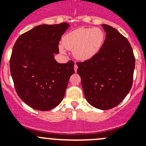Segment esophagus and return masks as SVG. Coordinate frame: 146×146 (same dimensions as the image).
Listing matches in <instances>:
<instances>
[{
    "label": "esophagus",
    "mask_w": 146,
    "mask_h": 146,
    "mask_svg": "<svg viewBox=\"0 0 146 146\" xmlns=\"http://www.w3.org/2000/svg\"><path fill=\"white\" fill-rule=\"evenodd\" d=\"M77 65L76 64H74V71H75V72H77Z\"/></svg>",
    "instance_id": "34e87169"
}]
</instances>
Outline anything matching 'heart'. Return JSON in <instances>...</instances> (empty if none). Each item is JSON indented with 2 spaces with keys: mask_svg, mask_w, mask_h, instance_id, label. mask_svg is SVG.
<instances>
[{
  "mask_svg": "<svg viewBox=\"0 0 146 146\" xmlns=\"http://www.w3.org/2000/svg\"><path fill=\"white\" fill-rule=\"evenodd\" d=\"M104 38V32L100 28H79L63 37L59 50L63 54H65V48L72 50L76 59L84 61L94 58L100 51Z\"/></svg>",
  "mask_w": 146,
  "mask_h": 146,
  "instance_id": "b5f03b06",
  "label": "heart"
}]
</instances>
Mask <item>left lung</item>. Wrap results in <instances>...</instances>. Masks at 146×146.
I'll list each match as a JSON object with an SVG mask.
<instances>
[{"label": "left lung", "instance_id": "obj_1", "mask_svg": "<svg viewBox=\"0 0 146 146\" xmlns=\"http://www.w3.org/2000/svg\"><path fill=\"white\" fill-rule=\"evenodd\" d=\"M103 46L94 58L77 62L84 95L89 104L100 110L117 106L132 86L135 58L128 40L106 24Z\"/></svg>", "mask_w": 146, "mask_h": 146}]
</instances>
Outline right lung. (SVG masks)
<instances>
[{
  "label": "right lung",
  "mask_w": 146,
  "mask_h": 146,
  "mask_svg": "<svg viewBox=\"0 0 146 146\" xmlns=\"http://www.w3.org/2000/svg\"><path fill=\"white\" fill-rule=\"evenodd\" d=\"M69 23L37 25L20 36L13 47L10 71L18 96L28 106L47 111L64 99L69 77L74 73V62L59 64L61 36Z\"/></svg>",
  "instance_id": "right-lung-1"
}]
</instances>
